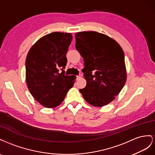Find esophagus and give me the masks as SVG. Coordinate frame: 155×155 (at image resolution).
<instances>
[{
  "instance_id": "34e87169",
  "label": "esophagus",
  "mask_w": 155,
  "mask_h": 155,
  "mask_svg": "<svg viewBox=\"0 0 155 155\" xmlns=\"http://www.w3.org/2000/svg\"><path fill=\"white\" fill-rule=\"evenodd\" d=\"M82 77V75L81 74H79L78 76H77V79H80Z\"/></svg>"
}]
</instances>
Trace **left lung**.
<instances>
[{"mask_svg": "<svg viewBox=\"0 0 155 155\" xmlns=\"http://www.w3.org/2000/svg\"><path fill=\"white\" fill-rule=\"evenodd\" d=\"M77 50L84 61L82 70L86 86L80 90L94 107H103L116 98L127 80L124 52L119 43L94 31L75 34Z\"/></svg>", "mask_w": 155, "mask_h": 155, "instance_id": "obj_1", "label": "left lung"}]
</instances>
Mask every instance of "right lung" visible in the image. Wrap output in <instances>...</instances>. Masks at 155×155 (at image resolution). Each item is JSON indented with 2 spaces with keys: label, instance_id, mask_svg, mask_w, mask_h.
Instances as JSON below:
<instances>
[{
  "label": "right lung",
  "instance_id": "right-lung-1",
  "mask_svg": "<svg viewBox=\"0 0 155 155\" xmlns=\"http://www.w3.org/2000/svg\"><path fill=\"white\" fill-rule=\"evenodd\" d=\"M72 34L52 32L43 36L29 50L26 59V81L34 98L43 107L55 108L63 102L76 79L65 75L66 54ZM63 71L59 73V69Z\"/></svg>",
  "mask_w": 155,
  "mask_h": 155
}]
</instances>
